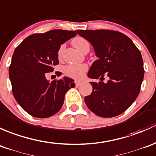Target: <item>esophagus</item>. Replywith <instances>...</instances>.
I'll return each mask as SVG.
<instances>
[{"instance_id":"obj_1","label":"esophagus","mask_w":156,"mask_h":156,"mask_svg":"<svg viewBox=\"0 0 156 156\" xmlns=\"http://www.w3.org/2000/svg\"><path fill=\"white\" fill-rule=\"evenodd\" d=\"M75 85H76V86H80L81 85V82L78 81V80H75Z\"/></svg>"}]
</instances>
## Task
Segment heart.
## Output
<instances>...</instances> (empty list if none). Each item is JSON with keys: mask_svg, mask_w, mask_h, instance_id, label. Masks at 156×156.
I'll return each mask as SVG.
<instances>
[{"mask_svg": "<svg viewBox=\"0 0 156 156\" xmlns=\"http://www.w3.org/2000/svg\"><path fill=\"white\" fill-rule=\"evenodd\" d=\"M72 43L73 46L80 50V52H83L86 48H89V43L85 38L82 37H76L72 40ZM64 46H62L58 49V55L61 57L63 53ZM87 66L86 65H69L65 67L64 68V73L67 76L70 78L81 79L83 77L86 72L87 71Z\"/></svg>", "mask_w": 156, "mask_h": 156, "instance_id": "1", "label": "heart"}]
</instances>
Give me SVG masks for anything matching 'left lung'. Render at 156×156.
<instances>
[{
  "label": "left lung",
  "mask_w": 156,
  "mask_h": 156,
  "mask_svg": "<svg viewBox=\"0 0 156 156\" xmlns=\"http://www.w3.org/2000/svg\"><path fill=\"white\" fill-rule=\"evenodd\" d=\"M77 34L91 43L98 58L88 73L91 94L85 97L88 108L101 117L120 115L136 100L144 76V62L139 49L128 37L112 30H77ZM106 75L107 83L101 80Z\"/></svg>",
  "instance_id": "obj_1"
}]
</instances>
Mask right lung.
Masks as SVG:
<instances>
[{
  "label": "right lung",
  "mask_w": 156,
  "mask_h": 156,
  "mask_svg": "<svg viewBox=\"0 0 156 156\" xmlns=\"http://www.w3.org/2000/svg\"><path fill=\"white\" fill-rule=\"evenodd\" d=\"M76 35V30L60 29L34 34L16 48L9 67L12 91L19 105L32 116L47 118L58 113L66 92L75 86L70 78L49 83L46 75L58 65L61 45Z\"/></svg>",
  "instance_id": "obj_1"
}]
</instances>
